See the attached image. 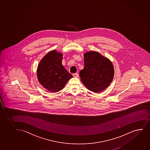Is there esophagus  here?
<instances>
[{
    "label": "esophagus",
    "mask_w": 150,
    "mask_h": 150,
    "mask_svg": "<svg viewBox=\"0 0 150 150\" xmlns=\"http://www.w3.org/2000/svg\"><path fill=\"white\" fill-rule=\"evenodd\" d=\"M78 76H79V74L77 73H75V74H73V76H74V78H77V77H78Z\"/></svg>",
    "instance_id": "34e87169"
}]
</instances>
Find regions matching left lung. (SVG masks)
Segmentation results:
<instances>
[{"mask_svg":"<svg viewBox=\"0 0 150 150\" xmlns=\"http://www.w3.org/2000/svg\"><path fill=\"white\" fill-rule=\"evenodd\" d=\"M83 57L84 68L79 72L81 82L93 92L99 93L105 90L114 78L112 62L96 52H87Z\"/></svg>","mask_w":150,"mask_h":150,"instance_id":"obj_1","label":"left lung"}]
</instances>
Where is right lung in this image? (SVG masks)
I'll list each match as a JSON object with an SVG mask.
<instances>
[{
	"mask_svg": "<svg viewBox=\"0 0 150 150\" xmlns=\"http://www.w3.org/2000/svg\"><path fill=\"white\" fill-rule=\"evenodd\" d=\"M62 54L52 50L45 55L38 64L37 76L40 83L49 91L57 92L72 78L62 64Z\"/></svg>",
	"mask_w": 150,
	"mask_h": 150,
	"instance_id": "right-lung-1",
	"label": "right lung"
}]
</instances>
